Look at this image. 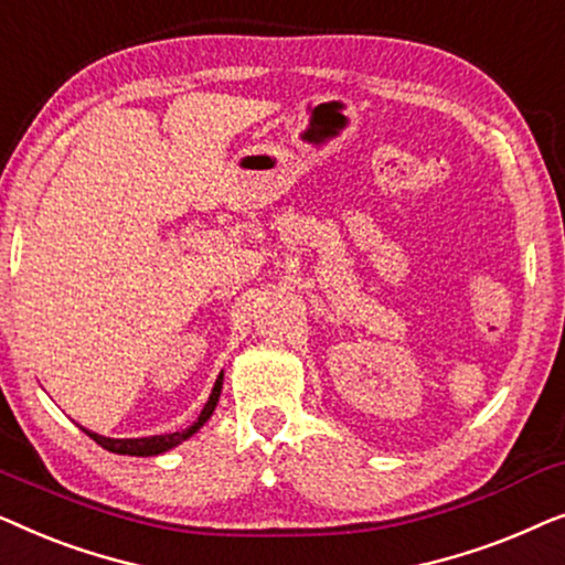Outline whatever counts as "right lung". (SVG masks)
<instances>
[{
  "label": "right lung",
  "instance_id": "obj_1",
  "mask_svg": "<svg viewBox=\"0 0 565 565\" xmlns=\"http://www.w3.org/2000/svg\"><path fill=\"white\" fill-rule=\"evenodd\" d=\"M221 388H223V373L218 375V381H215V385H213V393H211V398H207V404L203 406V412H200L198 422L192 424V427L182 429V431H172V435L138 437V439H110V437L95 435V431H89V429H84V431H87V435H89L92 439H95L97 445H103L105 450H110V452H118V455H136V458H149V455L167 452V450H172L174 445H180L182 439H188V437L195 435V431H198L200 427H203V424H205L207 419H211L213 408H215V404H218V398H221Z\"/></svg>",
  "mask_w": 565,
  "mask_h": 565
}]
</instances>
